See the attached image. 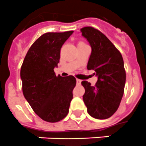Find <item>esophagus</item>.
Here are the masks:
<instances>
[{"mask_svg": "<svg viewBox=\"0 0 146 146\" xmlns=\"http://www.w3.org/2000/svg\"><path fill=\"white\" fill-rule=\"evenodd\" d=\"M81 82H82V80H79V79H76V83H77V84H80Z\"/></svg>", "mask_w": 146, "mask_h": 146, "instance_id": "esophagus-1", "label": "esophagus"}]
</instances>
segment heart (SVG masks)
<instances>
[{
    "mask_svg": "<svg viewBox=\"0 0 146 146\" xmlns=\"http://www.w3.org/2000/svg\"><path fill=\"white\" fill-rule=\"evenodd\" d=\"M79 43H83V42H79Z\"/></svg>",
    "mask_w": 146,
    "mask_h": 146,
    "instance_id": "1",
    "label": "heart"
}]
</instances>
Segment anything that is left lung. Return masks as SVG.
<instances>
[{
    "instance_id": "obj_1",
    "label": "left lung",
    "mask_w": 146,
    "mask_h": 146,
    "mask_svg": "<svg viewBox=\"0 0 146 146\" xmlns=\"http://www.w3.org/2000/svg\"><path fill=\"white\" fill-rule=\"evenodd\" d=\"M92 48L87 69L93 70L98 76L95 86L82 81L85 94L82 99L90 116L107 119L117 110L126 82L122 55L112 42L96 29L88 26L80 29Z\"/></svg>"
}]
</instances>
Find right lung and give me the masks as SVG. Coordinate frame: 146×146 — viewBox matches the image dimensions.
<instances>
[{
	"mask_svg": "<svg viewBox=\"0 0 146 146\" xmlns=\"http://www.w3.org/2000/svg\"><path fill=\"white\" fill-rule=\"evenodd\" d=\"M47 33L29 49L21 66L23 92L35 113L50 123L63 120L69 112L76 80L73 76L55 75L60 48L73 34Z\"/></svg>",
	"mask_w": 146,
	"mask_h": 146,
	"instance_id": "1",
	"label": "right lung"
}]
</instances>
